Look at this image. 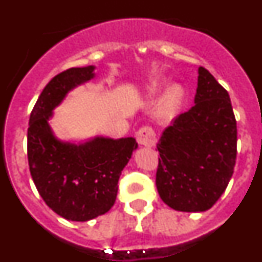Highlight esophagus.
Segmentation results:
<instances>
[{
	"label": "esophagus",
	"mask_w": 262,
	"mask_h": 262,
	"mask_svg": "<svg viewBox=\"0 0 262 262\" xmlns=\"http://www.w3.org/2000/svg\"><path fill=\"white\" fill-rule=\"evenodd\" d=\"M136 140L140 145H144V147H154L155 143H156V135H155L154 129L151 127L144 126L139 129L136 133Z\"/></svg>",
	"instance_id": "1"
}]
</instances>
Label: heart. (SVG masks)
<instances>
[{"mask_svg": "<svg viewBox=\"0 0 262 262\" xmlns=\"http://www.w3.org/2000/svg\"><path fill=\"white\" fill-rule=\"evenodd\" d=\"M156 93V88L149 89V94ZM185 92L181 86L173 85L166 90L164 96L159 99L156 107H155V117L157 120L166 123L174 119L181 111L182 105H184Z\"/></svg>", "mask_w": 262, "mask_h": 262, "instance_id": "1", "label": "heart"}]
</instances>
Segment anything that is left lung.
<instances>
[{"label": "left lung", "instance_id": "1", "mask_svg": "<svg viewBox=\"0 0 262 262\" xmlns=\"http://www.w3.org/2000/svg\"><path fill=\"white\" fill-rule=\"evenodd\" d=\"M237 128L227 90L198 69L194 106L166 127L157 144L156 186L164 203L184 212L211 209L232 177Z\"/></svg>", "mask_w": 262, "mask_h": 262}]
</instances>
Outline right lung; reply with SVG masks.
<instances>
[{"mask_svg":"<svg viewBox=\"0 0 262 262\" xmlns=\"http://www.w3.org/2000/svg\"><path fill=\"white\" fill-rule=\"evenodd\" d=\"M94 66L71 68L46 85L30 115L27 157L39 194L64 219L86 222L106 214L117 200L120 173L138 148L134 138L96 136L84 143L57 139L48 120L78 85L94 77Z\"/></svg>","mask_w":262,"mask_h":262,"instance_id":"right-lung-1","label":"right lung"}]
</instances>
